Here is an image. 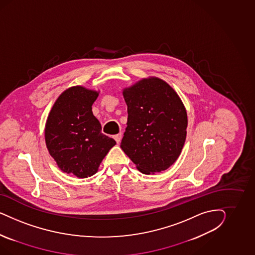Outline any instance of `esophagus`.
<instances>
[{
  "mask_svg": "<svg viewBox=\"0 0 255 255\" xmlns=\"http://www.w3.org/2000/svg\"><path fill=\"white\" fill-rule=\"evenodd\" d=\"M122 137H123V135H122V133H119V134H116V135H114V139L116 140L117 143L119 144L120 142H121V140H122Z\"/></svg>",
  "mask_w": 255,
  "mask_h": 255,
  "instance_id": "obj_1",
  "label": "esophagus"
}]
</instances>
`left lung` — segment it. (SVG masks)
<instances>
[{
	"mask_svg": "<svg viewBox=\"0 0 255 255\" xmlns=\"http://www.w3.org/2000/svg\"><path fill=\"white\" fill-rule=\"evenodd\" d=\"M128 120L121 147L143 174L169 168L185 143L187 112L178 93L164 80L142 78L124 88Z\"/></svg>",
	"mask_w": 255,
	"mask_h": 255,
	"instance_id": "8db88e82",
	"label": "left lung"
}]
</instances>
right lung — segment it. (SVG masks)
Returning a JSON list of instances; mask_svg holds the SVG:
<instances>
[{
    "mask_svg": "<svg viewBox=\"0 0 255 255\" xmlns=\"http://www.w3.org/2000/svg\"><path fill=\"white\" fill-rule=\"evenodd\" d=\"M99 92L74 86L58 97L45 126L49 154L66 174L86 178L94 175L116 141L102 132L92 106Z\"/></svg>",
    "mask_w": 255,
    "mask_h": 255,
    "instance_id": "obj_1",
    "label": "right lung"
}]
</instances>
